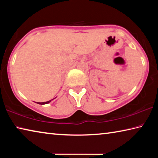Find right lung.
Segmentation results:
<instances>
[{
    "label": "right lung",
    "instance_id": "right-lung-1",
    "mask_svg": "<svg viewBox=\"0 0 158 158\" xmlns=\"http://www.w3.org/2000/svg\"><path fill=\"white\" fill-rule=\"evenodd\" d=\"M51 101H52V100H49V101H47V102H38V104H40V105H45V104L49 103Z\"/></svg>",
    "mask_w": 158,
    "mask_h": 158
}]
</instances>
